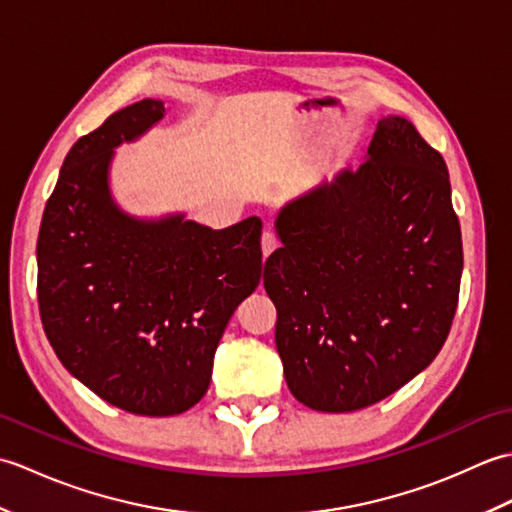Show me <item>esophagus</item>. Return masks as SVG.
I'll list each match as a JSON object with an SVG mask.
<instances>
[{
  "instance_id": "esophagus-1",
  "label": "esophagus",
  "mask_w": 512,
  "mask_h": 512,
  "mask_svg": "<svg viewBox=\"0 0 512 512\" xmlns=\"http://www.w3.org/2000/svg\"><path fill=\"white\" fill-rule=\"evenodd\" d=\"M277 246H279V237L273 231H264V235H262V253H264V257L273 253Z\"/></svg>"
}]
</instances>
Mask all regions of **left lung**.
Listing matches in <instances>:
<instances>
[{"mask_svg": "<svg viewBox=\"0 0 512 512\" xmlns=\"http://www.w3.org/2000/svg\"><path fill=\"white\" fill-rule=\"evenodd\" d=\"M358 171L290 202L266 259L275 343L303 405H374L447 341L460 297L462 235L447 162L407 118L378 121Z\"/></svg>", "mask_w": 512, "mask_h": 512, "instance_id": "1", "label": "left lung"}]
</instances>
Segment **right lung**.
Masks as SVG:
<instances>
[{
    "label": "right lung",
    "mask_w": 512,
    "mask_h": 512,
    "mask_svg": "<svg viewBox=\"0 0 512 512\" xmlns=\"http://www.w3.org/2000/svg\"><path fill=\"white\" fill-rule=\"evenodd\" d=\"M162 114V101H138L76 140L37 239L39 314L54 354L136 416L200 402L228 319L262 279L259 217L211 231L182 215L134 220L114 204L112 149Z\"/></svg>",
    "instance_id": "1"
}]
</instances>
